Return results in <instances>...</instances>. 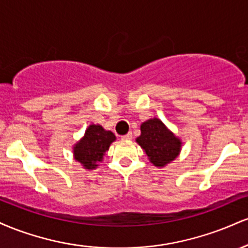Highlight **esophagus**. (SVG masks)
I'll list each match as a JSON object with an SVG mask.
<instances>
[{
    "instance_id": "34e87169",
    "label": "esophagus",
    "mask_w": 248,
    "mask_h": 248,
    "mask_svg": "<svg viewBox=\"0 0 248 248\" xmlns=\"http://www.w3.org/2000/svg\"><path fill=\"white\" fill-rule=\"evenodd\" d=\"M132 138H133L132 133H128L126 135L121 136V140H132Z\"/></svg>"
}]
</instances>
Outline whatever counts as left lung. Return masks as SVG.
Listing matches in <instances>:
<instances>
[{
  "label": "left lung",
  "instance_id": "1",
  "mask_svg": "<svg viewBox=\"0 0 248 248\" xmlns=\"http://www.w3.org/2000/svg\"><path fill=\"white\" fill-rule=\"evenodd\" d=\"M141 135L136 138V143L142 148L148 160L157 168L171 163L179 155L182 141L160 119L152 118L142 122Z\"/></svg>",
  "mask_w": 248,
  "mask_h": 248
}]
</instances>
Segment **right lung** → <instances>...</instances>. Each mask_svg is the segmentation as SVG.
<instances>
[{
	"label": "right lung",
	"instance_id": "add662e5",
	"mask_svg": "<svg viewBox=\"0 0 248 248\" xmlns=\"http://www.w3.org/2000/svg\"><path fill=\"white\" fill-rule=\"evenodd\" d=\"M115 140L110 130H106L101 124H91L84 136L73 144V157L84 169L94 170L104 161L105 154Z\"/></svg>",
	"mask_w": 248,
	"mask_h": 248
}]
</instances>
